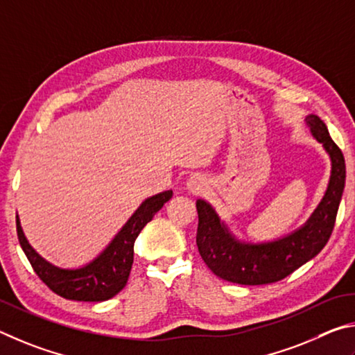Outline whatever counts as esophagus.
<instances>
[{
    "label": "esophagus",
    "instance_id": "esophagus-1",
    "mask_svg": "<svg viewBox=\"0 0 355 355\" xmlns=\"http://www.w3.org/2000/svg\"><path fill=\"white\" fill-rule=\"evenodd\" d=\"M187 189L189 191H191V193L200 195L207 189V179L204 178L202 174H193V176H190V179L187 181Z\"/></svg>",
    "mask_w": 355,
    "mask_h": 355
}]
</instances>
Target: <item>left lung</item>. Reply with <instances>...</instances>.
<instances>
[{
    "mask_svg": "<svg viewBox=\"0 0 355 355\" xmlns=\"http://www.w3.org/2000/svg\"><path fill=\"white\" fill-rule=\"evenodd\" d=\"M316 140L322 143L332 160V176L326 196L312 218L300 231L282 240L262 245H245L235 240L221 225L207 202L198 201L196 245L201 257L215 276L240 285H263L281 281L313 259L331 239L346 179L341 149L316 115L306 118Z\"/></svg>",
    "mask_w": 355,
    "mask_h": 355,
    "instance_id": "1",
    "label": "left lung"
}]
</instances>
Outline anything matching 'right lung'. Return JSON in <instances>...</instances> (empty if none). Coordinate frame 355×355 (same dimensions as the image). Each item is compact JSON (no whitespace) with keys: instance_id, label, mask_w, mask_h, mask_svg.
I'll return each instance as SVG.
<instances>
[{"instance_id":"1","label":"right lung","mask_w":355,"mask_h":355,"mask_svg":"<svg viewBox=\"0 0 355 355\" xmlns=\"http://www.w3.org/2000/svg\"><path fill=\"white\" fill-rule=\"evenodd\" d=\"M171 196L173 191L168 190L141 202V206L135 210V214L130 216L101 256L84 268L60 270L58 266L49 265L31 248L21 231L20 221L17 218L18 241L35 275L55 295L70 301H107L120 293L128 284L134 263L135 239L139 237L146 223L151 221L153 216L164 207V204L171 200Z\"/></svg>"}]
</instances>
